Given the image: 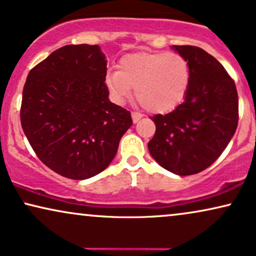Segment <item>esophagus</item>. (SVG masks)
Listing matches in <instances>:
<instances>
[{
  "mask_svg": "<svg viewBox=\"0 0 256 256\" xmlns=\"http://www.w3.org/2000/svg\"><path fill=\"white\" fill-rule=\"evenodd\" d=\"M141 118H142V115L140 114V112H132V122H134V124L140 121Z\"/></svg>",
  "mask_w": 256,
  "mask_h": 256,
  "instance_id": "esophagus-1",
  "label": "esophagus"
}]
</instances>
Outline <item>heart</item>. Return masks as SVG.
I'll return each instance as SVG.
<instances>
[{
    "mask_svg": "<svg viewBox=\"0 0 256 256\" xmlns=\"http://www.w3.org/2000/svg\"><path fill=\"white\" fill-rule=\"evenodd\" d=\"M189 84L187 58L174 52L126 55L120 70L108 72L106 76V86L115 102L122 104L130 98L132 88L138 104L154 114L174 110L184 100Z\"/></svg>",
    "mask_w": 256,
    "mask_h": 256,
    "instance_id": "obj_1",
    "label": "heart"
}]
</instances>
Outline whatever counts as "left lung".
I'll list each match as a JSON object with an SVG mask.
<instances>
[{
	"label": "left lung",
	"instance_id": "obj_1",
	"mask_svg": "<svg viewBox=\"0 0 256 256\" xmlns=\"http://www.w3.org/2000/svg\"><path fill=\"white\" fill-rule=\"evenodd\" d=\"M187 58L190 84L181 104L150 118L156 126L150 155L176 175L198 174L222 154L235 134L238 98L233 78L216 58L194 46H172Z\"/></svg>",
	"mask_w": 256,
	"mask_h": 256
}]
</instances>
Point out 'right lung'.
Here are the masks:
<instances>
[{"label":"right lung","mask_w":256,"mask_h":256,"mask_svg":"<svg viewBox=\"0 0 256 256\" xmlns=\"http://www.w3.org/2000/svg\"><path fill=\"white\" fill-rule=\"evenodd\" d=\"M107 60L98 46L68 44L29 72L21 124L38 158L62 176L86 180L104 172L132 124L109 101Z\"/></svg>","instance_id":"1"}]
</instances>
